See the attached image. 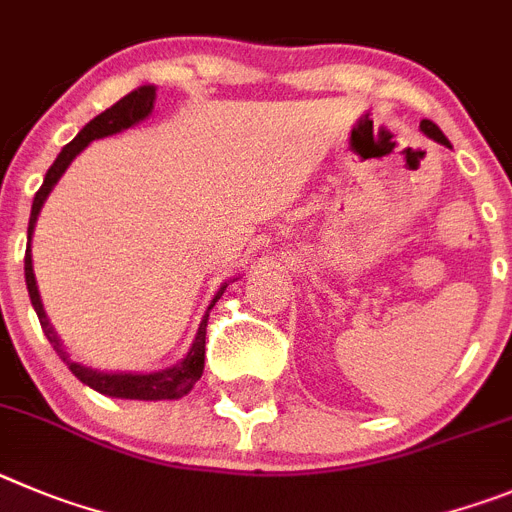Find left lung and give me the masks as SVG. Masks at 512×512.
I'll return each mask as SVG.
<instances>
[{"instance_id":"obj_1","label":"left lung","mask_w":512,"mask_h":512,"mask_svg":"<svg viewBox=\"0 0 512 512\" xmlns=\"http://www.w3.org/2000/svg\"><path fill=\"white\" fill-rule=\"evenodd\" d=\"M421 130H423V135H428V137H431V140L441 142V145H446V147H451L449 140H446V137H444V132H441L434 122H428V119H423Z\"/></svg>"}]
</instances>
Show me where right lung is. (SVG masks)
Listing matches in <instances>:
<instances>
[{
	"label": "right lung",
	"instance_id": "add662e5",
	"mask_svg": "<svg viewBox=\"0 0 512 512\" xmlns=\"http://www.w3.org/2000/svg\"><path fill=\"white\" fill-rule=\"evenodd\" d=\"M153 101H155V86H140L132 94H127L124 99H119L114 107H109L107 112H101L99 117L91 119L86 124L84 130L78 132L71 142L61 150V155L55 158V163L50 165L48 173H45V181L40 186V191L35 193V201H32V211H30V227H27V250H25V283H27V293H30V301L35 313H38L40 326L45 329V336H48V342L53 344L55 352L61 354V359L68 365V370L78 377V380L94 388L96 393L101 395H112V398H127V400H178L183 395L191 393V388L199 382L201 372H204V352H206V324H209V311H206L204 321L199 326V334L193 339L191 352L186 354L181 365L168 367V370L160 372H147V375H137V372H96L91 367L78 365L68 357V352H63L61 339L55 336V331L50 329L48 319H45L43 303H40V293L38 285H35V273H32V255H30V239L32 232H35V222H38V214L43 209L45 199H48V193L53 191V186L58 183V178L66 173V168L71 165V160L76 158L91 140H99V137L107 135H117V132L127 130L132 124L142 122L147 114L153 112ZM224 288L216 293L214 301H211L209 308H214V303L222 298Z\"/></svg>",
	"mask_w": 512,
	"mask_h": 512
}]
</instances>
